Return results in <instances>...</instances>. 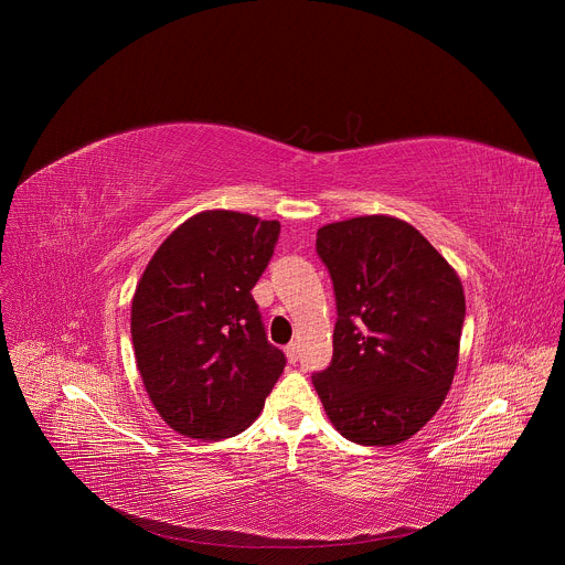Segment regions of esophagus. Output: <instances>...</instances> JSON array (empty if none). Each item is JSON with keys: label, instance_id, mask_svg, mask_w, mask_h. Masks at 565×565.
Returning <instances> with one entry per match:
<instances>
[{"label": "esophagus", "instance_id": "34e87169", "mask_svg": "<svg viewBox=\"0 0 565 565\" xmlns=\"http://www.w3.org/2000/svg\"><path fill=\"white\" fill-rule=\"evenodd\" d=\"M297 355H299V347L292 342V344H288L286 347V358H288V362L290 364H295L297 362Z\"/></svg>", "mask_w": 565, "mask_h": 565}]
</instances>
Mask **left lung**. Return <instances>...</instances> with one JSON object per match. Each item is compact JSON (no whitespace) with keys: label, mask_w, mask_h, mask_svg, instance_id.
Here are the masks:
<instances>
[{"label":"left lung","mask_w":565,"mask_h":565,"mask_svg":"<svg viewBox=\"0 0 565 565\" xmlns=\"http://www.w3.org/2000/svg\"><path fill=\"white\" fill-rule=\"evenodd\" d=\"M338 301L333 362L312 375L351 443L409 440L451 388L465 321L458 273L407 221L366 214L317 230Z\"/></svg>","instance_id":"1"}]
</instances>
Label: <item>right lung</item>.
I'll use <instances>...</instances> for the list:
<instances>
[{"label": "right lung", "instance_id": "1", "mask_svg": "<svg viewBox=\"0 0 565 565\" xmlns=\"http://www.w3.org/2000/svg\"><path fill=\"white\" fill-rule=\"evenodd\" d=\"M277 236L279 221L199 212L160 244L136 286V366L158 416L185 438L246 431L286 366L250 292Z\"/></svg>", "mask_w": 565, "mask_h": 565}]
</instances>
